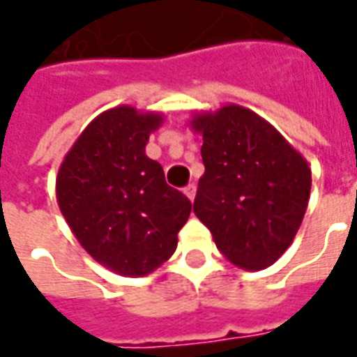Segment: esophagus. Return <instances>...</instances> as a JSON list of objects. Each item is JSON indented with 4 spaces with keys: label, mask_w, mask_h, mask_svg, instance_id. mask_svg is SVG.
Returning a JSON list of instances; mask_svg holds the SVG:
<instances>
[{
    "label": "esophagus",
    "mask_w": 357,
    "mask_h": 357,
    "mask_svg": "<svg viewBox=\"0 0 357 357\" xmlns=\"http://www.w3.org/2000/svg\"><path fill=\"white\" fill-rule=\"evenodd\" d=\"M184 194L188 196V200L192 202L194 198H196V186L194 184H188V186H184Z\"/></svg>",
    "instance_id": "1"
}]
</instances>
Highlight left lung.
<instances>
[{"label": "left lung", "mask_w": 357, "mask_h": 357, "mask_svg": "<svg viewBox=\"0 0 357 357\" xmlns=\"http://www.w3.org/2000/svg\"><path fill=\"white\" fill-rule=\"evenodd\" d=\"M206 173L194 213L233 264L262 270L291 245L305 215L311 169L294 147L249 108L227 105L198 114Z\"/></svg>", "instance_id": "left-lung-1"}]
</instances>
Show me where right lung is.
Returning a JSON list of instances; mask_svg holds the SVG:
<instances>
[{
  "label": "right lung",
  "instance_id": "right-lung-1",
  "mask_svg": "<svg viewBox=\"0 0 357 357\" xmlns=\"http://www.w3.org/2000/svg\"><path fill=\"white\" fill-rule=\"evenodd\" d=\"M159 114L132 107L102 112L66 155L56 196L81 247L122 276H146L169 260L192 204L165 183L146 155Z\"/></svg>",
  "mask_w": 357,
  "mask_h": 357
}]
</instances>
